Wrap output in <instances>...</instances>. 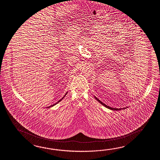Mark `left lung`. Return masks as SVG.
<instances>
[{"label":"left lung","instance_id":"1","mask_svg":"<svg viewBox=\"0 0 160 160\" xmlns=\"http://www.w3.org/2000/svg\"><path fill=\"white\" fill-rule=\"evenodd\" d=\"M95 97V98L98 101L99 103H101L102 105H103V106H105L106 108H108V109H111V110H121L122 108H120V109H118V108H117V109H116V108H111V107H110V106H107L106 105H105V103H102L101 101H99V100L97 98V97ZM123 109H125V108H123Z\"/></svg>","mask_w":160,"mask_h":160}]
</instances>
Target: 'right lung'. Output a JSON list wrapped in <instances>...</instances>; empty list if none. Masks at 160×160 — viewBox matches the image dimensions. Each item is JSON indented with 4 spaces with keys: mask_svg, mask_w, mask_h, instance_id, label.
<instances>
[{
    "mask_svg": "<svg viewBox=\"0 0 160 160\" xmlns=\"http://www.w3.org/2000/svg\"><path fill=\"white\" fill-rule=\"evenodd\" d=\"M66 94H67V93H66V94H65V95H64V96H63V98H62L61 99H60V100H59V101H58V102H56V103H54V105H52L50 106H49V107H48V108H50V107H52V106H53L55 105H56V104H57V103H58V102H60V101H61L62 99L63 98H64V97H65V95H66Z\"/></svg>",
    "mask_w": 160,
    "mask_h": 160,
    "instance_id": "1",
    "label": "right lung"
}]
</instances>
